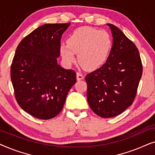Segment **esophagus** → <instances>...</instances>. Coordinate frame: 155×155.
Listing matches in <instances>:
<instances>
[{"instance_id":"obj_1","label":"esophagus","mask_w":155,"mask_h":155,"mask_svg":"<svg viewBox=\"0 0 155 155\" xmlns=\"http://www.w3.org/2000/svg\"><path fill=\"white\" fill-rule=\"evenodd\" d=\"M84 79V75L81 73H77V80H82Z\"/></svg>"}]
</instances>
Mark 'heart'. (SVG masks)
Listing matches in <instances>:
<instances>
[{
	"label": "heart",
	"mask_w": 155,
	"mask_h": 155,
	"mask_svg": "<svg viewBox=\"0 0 155 155\" xmlns=\"http://www.w3.org/2000/svg\"><path fill=\"white\" fill-rule=\"evenodd\" d=\"M66 44H61L60 51L65 63L71 65L76 61L84 68L94 70L102 65L112 47L110 35L106 31L90 27L76 29L70 35Z\"/></svg>",
	"instance_id": "heart-1"
}]
</instances>
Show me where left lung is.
<instances>
[{"label": "left lung", "mask_w": 155, "mask_h": 155, "mask_svg": "<svg viewBox=\"0 0 155 155\" xmlns=\"http://www.w3.org/2000/svg\"><path fill=\"white\" fill-rule=\"evenodd\" d=\"M113 46L107 61L87 74V98L91 109L102 118H111L130 107L136 96L143 65L136 46L111 24Z\"/></svg>", "instance_id": "1"}]
</instances>
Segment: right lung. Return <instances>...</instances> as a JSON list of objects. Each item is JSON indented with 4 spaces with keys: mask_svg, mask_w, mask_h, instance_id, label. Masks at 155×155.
<instances>
[{
    "mask_svg": "<svg viewBox=\"0 0 155 155\" xmlns=\"http://www.w3.org/2000/svg\"><path fill=\"white\" fill-rule=\"evenodd\" d=\"M70 25L38 27L20 41L12 60L10 78L16 100L25 112L39 119L58 115L76 82L75 72L57 63L61 36Z\"/></svg>",
    "mask_w": 155,
    "mask_h": 155,
    "instance_id": "1",
    "label": "right lung"
}]
</instances>
